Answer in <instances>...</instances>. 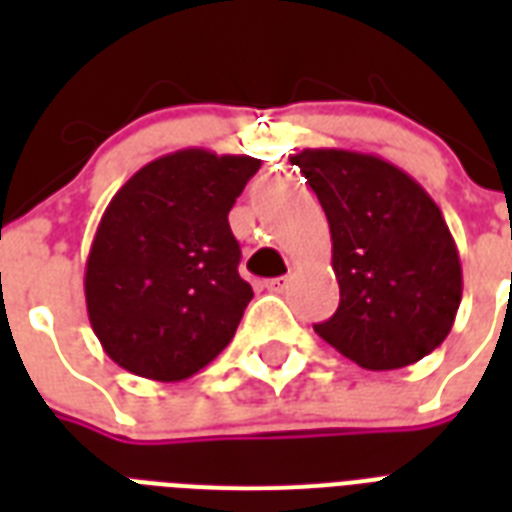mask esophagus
Returning <instances> with one entry per match:
<instances>
[{
    "mask_svg": "<svg viewBox=\"0 0 512 512\" xmlns=\"http://www.w3.org/2000/svg\"><path fill=\"white\" fill-rule=\"evenodd\" d=\"M284 287H287V276H279V279L265 281V289H268V292H284Z\"/></svg>",
    "mask_w": 512,
    "mask_h": 512,
    "instance_id": "1",
    "label": "esophagus"
}]
</instances>
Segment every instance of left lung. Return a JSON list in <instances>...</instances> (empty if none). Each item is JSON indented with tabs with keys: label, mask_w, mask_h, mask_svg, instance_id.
Returning <instances> with one entry per match:
<instances>
[{
	"label": "left lung",
	"mask_w": 512,
	"mask_h": 512,
	"mask_svg": "<svg viewBox=\"0 0 512 512\" xmlns=\"http://www.w3.org/2000/svg\"><path fill=\"white\" fill-rule=\"evenodd\" d=\"M289 162L327 212L340 284L335 316L313 329L374 372L428 356L462 300L460 255L436 201L380 156L305 148Z\"/></svg>",
	"instance_id": "obj_1"
}]
</instances>
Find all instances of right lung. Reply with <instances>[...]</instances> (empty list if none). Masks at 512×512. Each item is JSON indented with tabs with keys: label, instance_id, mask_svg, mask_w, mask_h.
<instances>
[{
	"label": "right lung",
	"instance_id": "add662e5",
	"mask_svg": "<svg viewBox=\"0 0 512 512\" xmlns=\"http://www.w3.org/2000/svg\"><path fill=\"white\" fill-rule=\"evenodd\" d=\"M260 170L252 156L185 148L148 162L116 191L92 239L84 297L116 364L177 382L233 340L252 287L228 212Z\"/></svg>",
	"mask_w": 512,
	"mask_h": 512
}]
</instances>
